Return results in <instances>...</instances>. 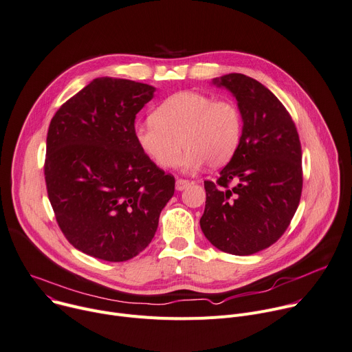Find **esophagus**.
<instances>
[{
  "mask_svg": "<svg viewBox=\"0 0 352 352\" xmlns=\"http://www.w3.org/2000/svg\"><path fill=\"white\" fill-rule=\"evenodd\" d=\"M188 185H189V181H188V179H184V178H178L177 182H175L177 190H184Z\"/></svg>",
  "mask_w": 352,
  "mask_h": 352,
  "instance_id": "obj_1",
  "label": "esophagus"
}]
</instances>
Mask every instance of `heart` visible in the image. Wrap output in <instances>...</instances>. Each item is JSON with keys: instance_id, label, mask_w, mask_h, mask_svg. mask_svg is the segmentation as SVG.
<instances>
[{"instance_id": "b5f03b06", "label": "heart", "mask_w": 352, "mask_h": 352, "mask_svg": "<svg viewBox=\"0 0 352 352\" xmlns=\"http://www.w3.org/2000/svg\"><path fill=\"white\" fill-rule=\"evenodd\" d=\"M241 133V112L234 101L195 91L171 95L154 109L150 122L135 129L139 147L160 168L175 167L185 148L181 162L185 170L205 163L210 168L225 166L234 155Z\"/></svg>"}]
</instances>
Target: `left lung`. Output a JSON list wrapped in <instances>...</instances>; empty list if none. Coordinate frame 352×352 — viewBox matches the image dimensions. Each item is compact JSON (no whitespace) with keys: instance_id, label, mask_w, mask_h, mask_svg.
<instances>
[{"instance_id":"left-lung-1","label":"left lung","mask_w":352,"mask_h":352,"mask_svg":"<svg viewBox=\"0 0 352 352\" xmlns=\"http://www.w3.org/2000/svg\"><path fill=\"white\" fill-rule=\"evenodd\" d=\"M237 100L240 144L217 179L205 181V237L220 251L250 255L285 233L299 206L302 146L291 113L261 82L244 74L216 80Z\"/></svg>"}]
</instances>
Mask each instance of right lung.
Segmentation results:
<instances>
[{
	"instance_id": "1",
	"label": "right lung",
	"mask_w": 352,
	"mask_h": 352,
	"mask_svg": "<svg viewBox=\"0 0 352 352\" xmlns=\"http://www.w3.org/2000/svg\"><path fill=\"white\" fill-rule=\"evenodd\" d=\"M147 84L101 77L50 120L45 181L57 225L77 250L127 261L153 240L175 178L135 138L136 113L153 98Z\"/></svg>"
}]
</instances>
